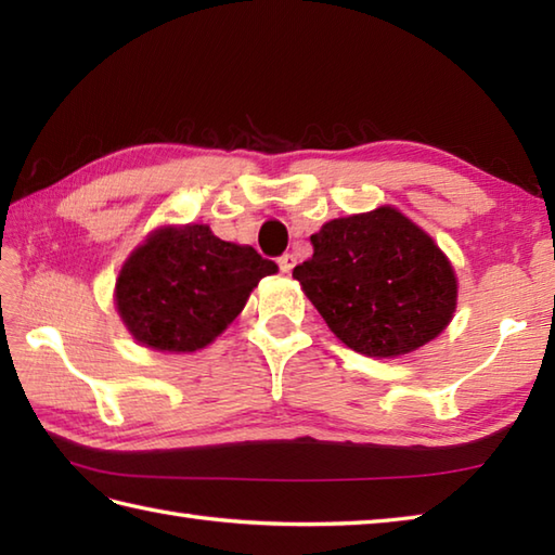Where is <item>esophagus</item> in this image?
Returning a JSON list of instances; mask_svg holds the SVG:
<instances>
[{"label":"esophagus","instance_id":"34e87169","mask_svg":"<svg viewBox=\"0 0 555 555\" xmlns=\"http://www.w3.org/2000/svg\"><path fill=\"white\" fill-rule=\"evenodd\" d=\"M293 267H296V255L286 253V255L279 257V269H281V271H286V274H291Z\"/></svg>","mask_w":555,"mask_h":555}]
</instances>
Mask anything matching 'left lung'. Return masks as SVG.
Masks as SVG:
<instances>
[{
    "mask_svg": "<svg viewBox=\"0 0 555 555\" xmlns=\"http://www.w3.org/2000/svg\"><path fill=\"white\" fill-rule=\"evenodd\" d=\"M310 241L314 253L293 279L348 348L370 358L405 356L451 322L453 267L398 209L334 219Z\"/></svg>",
    "mask_w": 555,
    "mask_h": 555,
    "instance_id": "left-lung-1",
    "label": "left lung"
}]
</instances>
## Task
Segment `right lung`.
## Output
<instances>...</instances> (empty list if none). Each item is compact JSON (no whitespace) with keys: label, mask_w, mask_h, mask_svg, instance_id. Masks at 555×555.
Listing matches in <instances>:
<instances>
[{"label":"right lung","mask_w":555,"mask_h":555,"mask_svg":"<svg viewBox=\"0 0 555 555\" xmlns=\"http://www.w3.org/2000/svg\"><path fill=\"white\" fill-rule=\"evenodd\" d=\"M279 267L250 245L217 238L205 223L159 229L128 257L116 281V308L140 344L193 352L227 328Z\"/></svg>","instance_id":"1"}]
</instances>
